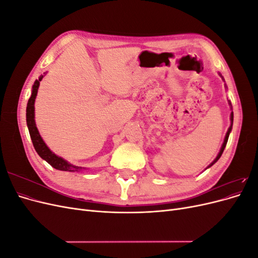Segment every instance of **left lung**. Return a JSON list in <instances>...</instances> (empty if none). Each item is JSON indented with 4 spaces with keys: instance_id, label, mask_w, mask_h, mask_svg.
<instances>
[{
    "instance_id": "obj_1",
    "label": "left lung",
    "mask_w": 258,
    "mask_h": 258,
    "mask_svg": "<svg viewBox=\"0 0 258 258\" xmlns=\"http://www.w3.org/2000/svg\"><path fill=\"white\" fill-rule=\"evenodd\" d=\"M222 76V75H221ZM229 104L231 105V103L229 102ZM230 120H231V124H230V127H229V129H228V131H227V134H226V137H225V140H224V143H223V145H222V147H221V151H220V153H218V155H217V157L214 159V161L211 163V165L208 167V168H210L211 166H213L214 163L220 159V157L222 156V154H223V152H224V150H225V147H226V144H227V141H228V138H229V134H230V131H231V129H232V122H233V113L231 112V114H230Z\"/></svg>"
}]
</instances>
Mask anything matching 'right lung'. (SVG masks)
I'll use <instances>...</instances> for the list:
<instances>
[{"label": "right lung", "mask_w": 258, "mask_h": 258, "mask_svg": "<svg viewBox=\"0 0 258 258\" xmlns=\"http://www.w3.org/2000/svg\"><path fill=\"white\" fill-rule=\"evenodd\" d=\"M42 79H43V75H41L38 77V80L35 81L32 87V93H31V97L27 104V126L30 132L31 140H32L33 146L35 148L36 153L40 155V157L47 161L52 168L61 170V171H69V172H79V171H81L84 168L71 165V163H69L63 158H61L56 154H53L49 150L48 146L45 144L40 134H38V130L36 128L35 120H34V102L37 95L38 86H40V82L42 81Z\"/></svg>", "instance_id": "obj_1"}]
</instances>
